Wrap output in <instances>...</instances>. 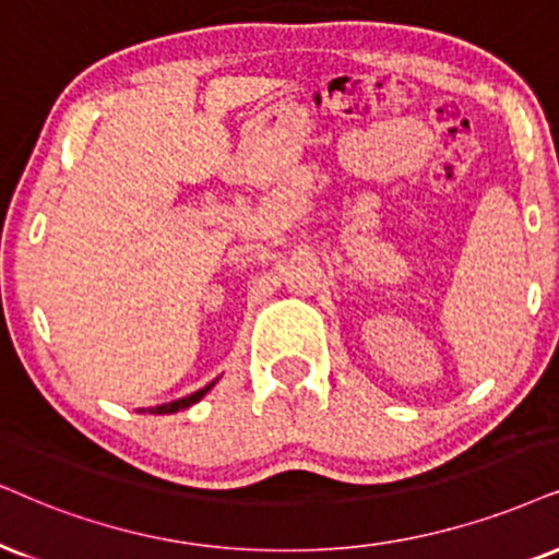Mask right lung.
Masks as SVG:
<instances>
[{"label": "right lung", "mask_w": 559, "mask_h": 559, "mask_svg": "<svg viewBox=\"0 0 559 559\" xmlns=\"http://www.w3.org/2000/svg\"><path fill=\"white\" fill-rule=\"evenodd\" d=\"M214 384H216V381H211V384L203 386V390H198V392H193V394H188V397H182V400L165 402V405L152 407L150 413H152V415H169V413H178V409H186V407H190V405H195V402H201V400H203V394H209V390H211V386H214ZM139 413H144V409H139Z\"/></svg>", "instance_id": "obj_1"}]
</instances>
